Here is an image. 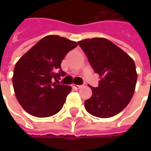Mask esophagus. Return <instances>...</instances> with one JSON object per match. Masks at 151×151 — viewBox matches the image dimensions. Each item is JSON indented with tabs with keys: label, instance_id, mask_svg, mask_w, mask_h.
I'll list each match as a JSON object with an SVG mask.
<instances>
[{
	"label": "esophagus",
	"instance_id": "1",
	"mask_svg": "<svg viewBox=\"0 0 151 151\" xmlns=\"http://www.w3.org/2000/svg\"><path fill=\"white\" fill-rule=\"evenodd\" d=\"M73 87H74L76 90H78V89L82 87V86H81V85H73Z\"/></svg>",
	"mask_w": 151,
	"mask_h": 151
}]
</instances>
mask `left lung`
Wrapping results in <instances>:
<instances>
[{"instance_id": "1", "label": "left lung", "mask_w": 151, "mask_h": 151, "mask_svg": "<svg viewBox=\"0 0 151 151\" xmlns=\"http://www.w3.org/2000/svg\"><path fill=\"white\" fill-rule=\"evenodd\" d=\"M91 66L101 80L97 87L90 86L92 95L85 101L88 113L101 119L122 112L135 90L136 67L134 60L117 45L103 38L78 42Z\"/></svg>"}]
</instances>
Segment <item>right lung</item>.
Here are the masks:
<instances>
[{
	"mask_svg": "<svg viewBox=\"0 0 151 151\" xmlns=\"http://www.w3.org/2000/svg\"><path fill=\"white\" fill-rule=\"evenodd\" d=\"M77 43L49 35L21 57L14 68L12 83L18 102L27 113L47 118L60 112L71 87L57 84L66 74L61 70L65 55Z\"/></svg>",
	"mask_w": 151,
	"mask_h": 151,
	"instance_id": "right-lung-1",
	"label": "right lung"
}]
</instances>
